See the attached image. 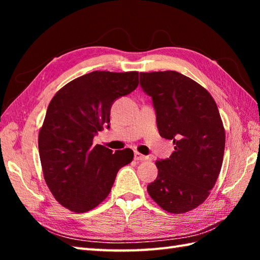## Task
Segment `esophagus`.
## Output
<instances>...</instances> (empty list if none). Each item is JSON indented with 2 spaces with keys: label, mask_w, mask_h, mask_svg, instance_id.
I'll return each instance as SVG.
<instances>
[{
  "label": "esophagus",
  "mask_w": 260,
  "mask_h": 260,
  "mask_svg": "<svg viewBox=\"0 0 260 260\" xmlns=\"http://www.w3.org/2000/svg\"><path fill=\"white\" fill-rule=\"evenodd\" d=\"M134 157H135L136 161H146V159L148 158L147 156L143 155V154H141V153H139V152H135V153H134Z\"/></svg>",
  "instance_id": "1"
}]
</instances>
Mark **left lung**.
Returning a JSON list of instances; mask_svg holds the SVG:
<instances>
[{
  "label": "left lung",
  "instance_id": "left-lung-1",
  "mask_svg": "<svg viewBox=\"0 0 260 260\" xmlns=\"http://www.w3.org/2000/svg\"><path fill=\"white\" fill-rule=\"evenodd\" d=\"M140 85L152 98L159 135L174 144L172 155L156 161L148 194L165 211H190L209 197L221 170L225 135L217 104L176 71L141 73Z\"/></svg>",
  "mask_w": 260,
  "mask_h": 260
}]
</instances>
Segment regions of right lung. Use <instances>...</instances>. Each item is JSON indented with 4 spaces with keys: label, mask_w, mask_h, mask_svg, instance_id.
I'll return each instance as SVG.
<instances>
[{
    "label": "right lung",
    "mask_w": 260,
    "mask_h": 260,
    "mask_svg": "<svg viewBox=\"0 0 260 260\" xmlns=\"http://www.w3.org/2000/svg\"><path fill=\"white\" fill-rule=\"evenodd\" d=\"M139 73L92 71L60 89L39 133L43 175L56 200L74 212H87L109 194L120 168L132 162L129 148L113 152L92 140L109 128L116 99L134 91Z\"/></svg>",
    "instance_id": "add662e5"
}]
</instances>
